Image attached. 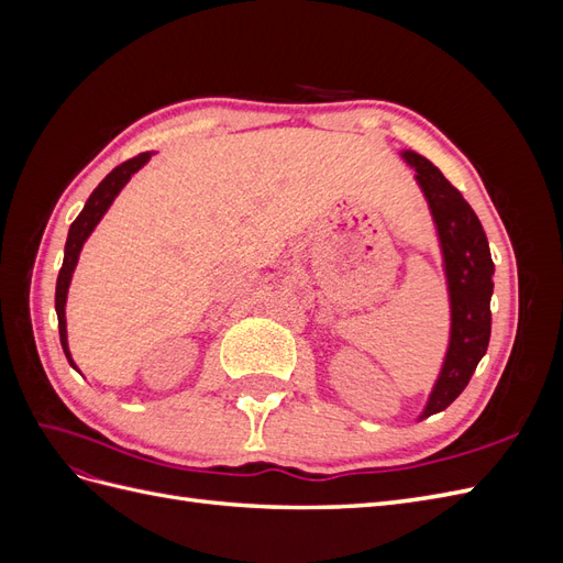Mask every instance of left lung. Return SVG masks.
Returning a JSON list of instances; mask_svg holds the SVG:
<instances>
[{
	"mask_svg": "<svg viewBox=\"0 0 563 563\" xmlns=\"http://www.w3.org/2000/svg\"><path fill=\"white\" fill-rule=\"evenodd\" d=\"M404 159L416 168V180L430 203L451 296V343L430 401L420 416L424 420L457 399L486 354L496 267L490 261L486 232L465 197L432 162L416 152H404Z\"/></svg>",
	"mask_w": 563,
	"mask_h": 563,
	"instance_id": "8db88e82",
	"label": "left lung"
}]
</instances>
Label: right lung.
Segmentation results:
<instances>
[{
  "label": "right lung",
  "mask_w": 563,
  "mask_h": 563,
  "mask_svg": "<svg viewBox=\"0 0 563 563\" xmlns=\"http://www.w3.org/2000/svg\"><path fill=\"white\" fill-rule=\"evenodd\" d=\"M150 159V152H143V155L126 159L124 164H119L117 168L100 180V185L91 192V197L84 203L81 213L75 218V223L70 225V232H67V242H65V255H63V267L58 272V282H56V314H58V333H60V345L67 356L70 366H75L70 350H67V329H65V300H67V286H70L75 265L79 261V251L87 242V236L93 232L98 225V220L106 216L110 209V203L119 195V190L129 183V178L139 172V168ZM77 368V366H75Z\"/></svg>",
  "instance_id": "add662e5"
}]
</instances>
